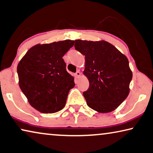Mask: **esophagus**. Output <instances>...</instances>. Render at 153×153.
Wrapping results in <instances>:
<instances>
[{
  "label": "esophagus",
  "mask_w": 153,
  "mask_h": 153,
  "mask_svg": "<svg viewBox=\"0 0 153 153\" xmlns=\"http://www.w3.org/2000/svg\"><path fill=\"white\" fill-rule=\"evenodd\" d=\"M75 76H76V77H79V76H81L80 72H79V71H77V72L76 73V74H75Z\"/></svg>",
  "instance_id": "34e87169"
}]
</instances>
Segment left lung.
<instances>
[{
  "label": "left lung",
  "instance_id": "left-lung-1",
  "mask_svg": "<svg viewBox=\"0 0 153 153\" xmlns=\"http://www.w3.org/2000/svg\"><path fill=\"white\" fill-rule=\"evenodd\" d=\"M75 48L85 56L84 76L89 88L83 95L89 108L100 113L116 110L129 93L132 71L127 56L105 41L75 40Z\"/></svg>",
  "mask_w": 153,
  "mask_h": 153
}]
</instances>
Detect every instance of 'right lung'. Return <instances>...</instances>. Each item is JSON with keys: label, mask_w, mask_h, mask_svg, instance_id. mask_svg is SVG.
Returning a JSON list of instances; mask_svg holds the SVG:
<instances>
[{"label": "right lung", "mask_w": 153, "mask_h": 153, "mask_svg": "<svg viewBox=\"0 0 153 153\" xmlns=\"http://www.w3.org/2000/svg\"><path fill=\"white\" fill-rule=\"evenodd\" d=\"M74 44V40L67 39L35 45L19 62V86L30 105L40 112L55 113L65 107L75 83L62 57Z\"/></svg>", "instance_id": "obj_1"}]
</instances>
